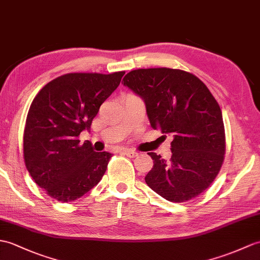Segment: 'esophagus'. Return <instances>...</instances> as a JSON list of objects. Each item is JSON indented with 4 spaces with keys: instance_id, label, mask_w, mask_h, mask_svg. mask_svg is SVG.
Instances as JSON below:
<instances>
[{
    "instance_id": "obj_1",
    "label": "esophagus",
    "mask_w": 260,
    "mask_h": 260,
    "mask_svg": "<svg viewBox=\"0 0 260 260\" xmlns=\"http://www.w3.org/2000/svg\"><path fill=\"white\" fill-rule=\"evenodd\" d=\"M123 153H124L126 156H128V157H131V158L136 157V156H137V153L135 152V150H132V149H124Z\"/></svg>"
}]
</instances>
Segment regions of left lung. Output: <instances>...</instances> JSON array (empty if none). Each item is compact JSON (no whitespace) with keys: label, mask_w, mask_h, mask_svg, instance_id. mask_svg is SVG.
Wrapping results in <instances>:
<instances>
[{"label":"left lung","mask_w":260,"mask_h":260,"mask_svg":"<svg viewBox=\"0 0 260 260\" xmlns=\"http://www.w3.org/2000/svg\"><path fill=\"white\" fill-rule=\"evenodd\" d=\"M144 101L150 126L172 134V156L154 160L145 182L170 202L184 203L214 182L224 161L225 128L218 103L198 77L182 70L140 69L123 78Z\"/></svg>","instance_id":"obj_1"}]
</instances>
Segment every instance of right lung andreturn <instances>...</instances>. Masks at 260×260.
<instances>
[{
  "instance_id": "obj_1",
  "label": "right lung",
  "mask_w": 260,
  "mask_h": 260,
  "mask_svg": "<svg viewBox=\"0 0 260 260\" xmlns=\"http://www.w3.org/2000/svg\"><path fill=\"white\" fill-rule=\"evenodd\" d=\"M124 74H65L47 83L35 96L24 128V161L48 196L73 202L102 179L112 154L95 152L92 143L81 144L77 137L90 129L101 105Z\"/></svg>"
}]
</instances>
